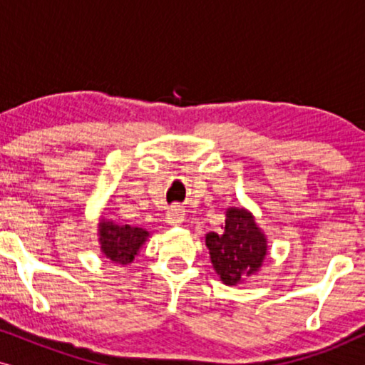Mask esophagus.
Here are the masks:
<instances>
[{
  "instance_id": "esophagus-1",
  "label": "esophagus",
  "mask_w": 365,
  "mask_h": 365,
  "mask_svg": "<svg viewBox=\"0 0 365 365\" xmlns=\"http://www.w3.org/2000/svg\"><path fill=\"white\" fill-rule=\"evenodd\" d=\"M184 221V211L181 206H178V204H173L171 207L168 209L166 212V222L169 226H179Z\"/></svg>"
}]
</instances>
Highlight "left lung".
Wrapping results in <instances>:
<instances>
[{
	"label": "left lung",
	"instance_id": "left-lung-1",
	"mask_svg": "<svg viewBox=\"0 0 365 365\" xmlns=\"http://www.w3.org/2000/svg\"><path fill=\"white\" fill-rule=\"evenodd\" d=\"M206 246L214 269L227 286H234L256 272L267 254L266 237L251 214L241 207L227 209L224 231L209 232Z\"/></svg>",
	"mask_w": 365,
	"mask_h": 365
}]
</instances>
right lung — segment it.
Here are the masks:
<instances>
[{
	"instance_id": "add662e5",
	"label": "right lung",
	"mask_w": 365,
	"mask_h": 365,
	"mask_svg": "<svg viewBox=\"0 0 365 365\" xmlns=\"http://www.w3.org/2000/svg\"><path fill=\"white\" fill-rule=\"evenodd\" d=\"M148 231L131 226H118L111 221H101L99 224V242L101 251L108 259L116 264L133 262L139 247L143 246Z\"/></svg>"
}]
</instances>
